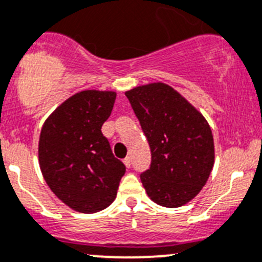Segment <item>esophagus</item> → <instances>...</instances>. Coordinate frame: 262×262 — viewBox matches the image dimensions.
I'll return each instance as SVG.
<instances>
[{
    "label": "esophagus",
    "instance_id": "obj_1",
    "mask_svg": "<svg viewBox=\"0 0 262 262\" xmlns=\"http://www.w3.org/2000/svg\"><path fill=\"white\" fill-rule=\"evenodd\" d=\"M124 164H125V166L126 167H130L132 166V157H125V159H124Z\"/></svg>",
    "mask_w": 262,
    "mask_h": 262
}]
</instances>
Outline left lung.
<instances>
[{"mask_svg": "<svg viewBox=\"0 0 262 262\" xmlns=\"http://www.w3.org/2000/svg\"><path fill=\"white\" fill-rule=\"evenodd\" d=\"M151 148L149 169L141 174L149 199L179 207L199 194L214 166V138L206 119L164 83L125 93Z\"/></svg>", "mask_w": 262, "mask_h": 262, "instance_id": "1", "label": "left lung"}]
</instances>
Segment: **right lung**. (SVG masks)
<instances>
[{
    "label": "right lung",
    "mask_w": 262,
    "mask_h": 262,
    "mask_svg": "<svg viewBox=\"0 0 262 262\" xmlns=\"http://www.w3.org/2000/svg\"><path fill=\"white\" fill-rule=\"evenodd\" d=\"M115 92L83 91L61 103L40 130L39 166L48 187L73 210L84 214L113 204L125 165L114 156L101 128Z\"/></svg>",
    "instance_id": "add662e5"
}]
</instances>
